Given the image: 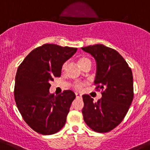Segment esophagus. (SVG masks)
<instances>
[{
	"mask_svg": "<svg viewBox=\"0 0 150 150\" xmlns=\"http://www.w3.org/2000/svg\"><path fill=\"white\" fill-rule=\"evenodd\" d=\"M75 96H76L77 98H81L82 97V95L80 93H75Z\"/></svg>",
	"mask_w": 150,
	"mask_h": 150,
	"instance_id": "1",
	"label": "esophagus"
}]
</instances>
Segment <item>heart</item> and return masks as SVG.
I'll return each instance as SVG.
<instances>
[{
    "label": "heart",
    "mask_w": 150,
    "mask_h": 150,
    "mask_svg": "<svg viewBox=\"0 0 150 150\" xmlns=\"http://www.w3.org/2000/svg\"><path fill=\"white\" fill-rule=\"evenodd\" d=\"M78 62L81 67H83L86 65L87 64H91V62L90 59H88V57H80V58L78 59ZM67 66V62H64V64H62V70L64 71V69H66ZM83 86V84L81 83H76L74 84V88H75V89H77V90H81Z\"/></svg>",
    "instance_id": "1"
}]
</instances>
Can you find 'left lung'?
I'll list each match as a JSON object with an SVG mask.
<instances>
[{"instance_id":"8db88e82","label":"left lung","mask_w":150,"mask_h":150,"mask_svg":"<svg viewBox=\"0 0 150 150\" xmlns=\"http://www.w3.org/2000/svg\"><path fill=\"white\" fill-rule=\"evenodd\" d=\"M82 49L96 60L94 83L96 90H102V95L96 102L89 95H83V120L96 132H109L122 122L132 103V71L123 57L113 48L96 44Z\"/></svg>"}]
</instances>
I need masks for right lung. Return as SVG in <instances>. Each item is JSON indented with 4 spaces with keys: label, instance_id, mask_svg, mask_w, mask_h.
Here are the masks:
<instances>
[{
    "label": "right lung",
    "instance_id": "obj_1",
    "mask_svg": "<svg viewBox=\"0 0 150 150\" xmlns=\"http://www.w3.org/2000/svg\"><path fill=\"white\" fill-rule=\"evenodd\" d=\"M77 49L44 44L33 49L18 67L14 86L16 107L24 120L38 134H56L65 124L75 95L70 90L58 96L51 94L50 83L60 77L62 64Z\"/></svg>",
    "mask_w": 150,
    "mask_h": 150
}]
</instances>
